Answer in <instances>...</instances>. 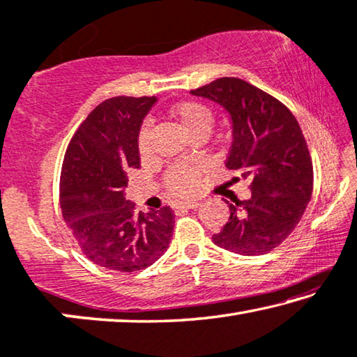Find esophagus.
Wrapping results in <instances>:
<instances>
[{"label":"esophagus","instance_id":"1","mask_svg":"<svg viewBox=\"0 0 357 357\" xmlns=\"http://www.w3.org/2000/svg\"><path fill=\"white\" fill-rule=\"evenodd\" d=\"M200 202L199 200H188V202H179L176 208H199Z\"/></svg>","mask_w":357,"mask_h":357}]
</instances>
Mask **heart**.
<instances>
[{"mask_svg": "<svg viewBox=\"0 0 357 357\" xmlns=\"http://www.w3.org/2000/svg\"><path fill=\"white\" fill-rule=\"evenodd\" d=\"M172 114L178 120L181 128L185 131L188 136H195L199 132L208 135L213 125V114L206 105L195 102V100H185L179 102L173 107ZM151 123L144 121L137 132V151L141 157H147L151 153ZM202 176L200 165L194 163H178L172 167L165 174L163 184L168 194L176 197H185L194 194L199 188Z\"/></svg>", "mask_w": 357, "mask_h": 357, "instance_id": "obj_1", "label": "heart"}]
</instances>
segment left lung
I'll list each match as a JSON object with an SVG mask.
<instances>
[{
  "label": "left lung",
  "instance_id": "8db88e82",
  "mask_svg": "<svg viewBox=\"0 0 357 357\" xmlns=\"http://www.w3.org/2000/svg\"><path fill=\"white\" fill-rule=\"evenodd\" d=\"M190 93L229 112L226 167L248 178L252 189L247 200H226L231 216L213 242L247 257L269 253L294 232L312 194V162L301 128L280 100L241 78H218Z\"/></svg>",
  "mask_w": 357,
  "mask_h": 357
}]
</instances>
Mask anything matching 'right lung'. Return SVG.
Returning a JSON list of instances; mask_svg holds the SVG:
<instances>
[{"label":"right lung","instance_id":"1","mask_svg":"<svg viewBox=\"0 0 357 357\" xmlns=\"http://www.w3.org/2000/svg\"><path fill=\"white\" fill-rule=\"evenodd\" d=\"M155 102V96L100 102L75 131L62 163L63 221L84 257L120 273L155 263L173 237L169 206L136 213L125 199L128 173L141 167L137 132Z\"/></svg>","mask_w":357,"mask_h":357}]
</instances>
